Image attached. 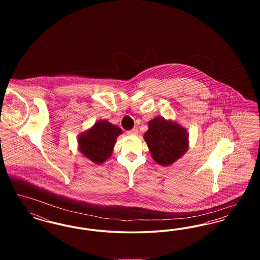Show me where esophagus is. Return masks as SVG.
<instances>
[{
	"instance_id": "obj_1",
	"label": "esophagus",
	"mask_w": 260,
	"mask_h": 260,
	"mask_svg": "<svg viewBox=\"0 0 260 260\" xmlns=\"http://www.w3.org/2000/svg\"><path fill=\"white\" fill-rule=\"evenodd\" d=\"M137 134H138L137 128H133V129H131V131L127 132V136H137Z\"/></svg>"
}]
</instances>
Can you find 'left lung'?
<instances>
[{
	"label": "left lung",
	"mask_w": 260,
	"mask_h": 260,
	"mask_svg": "<svg viewBox=\"0 0 260 260\" xmlns=\"http://www.w3.org/2000/svg\"><path fill=\"white\" fill-rule=\"evenodd\" d=\"M153 160L161 166H171L180 159L189 147V135L178 123L156 117L149 121L144 134Z\"/></svg>",
	"instance_id": "left-lung-1"
}]
</instances>
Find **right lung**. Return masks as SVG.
<instances>
[{
    "label": "right lung",
    "mask_w": 260,
    "mask_h": 260,
    "mask_svg": "<svg viewBox=\"0 0 260 260\" xmlns=\"http://www.w3.org/2000/svg\"><path fill=\"white\" fill-rule=\"evenodd\" d=\"M122 129L109 123L99 120L90 128L79 135V151L89 161L100 165L111 157L117 137Z\"/></svg>",
    "instance_id": "add662e5"
}]
</instances>
